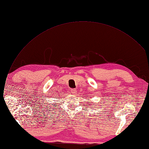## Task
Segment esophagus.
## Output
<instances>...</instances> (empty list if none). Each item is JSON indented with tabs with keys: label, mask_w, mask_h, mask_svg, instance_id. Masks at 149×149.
<instances>
[{
	"label": "esophagus",
	"mask_w": 149,
	"mask_h": 149,
	"mask_svg": "<svg viewBox=\"0 0 149 149\" xmlns=\"http://www.w3.org/2000/svg\"><path fill=\"white\" fill-rule=\"evenodd\" d=\"M71 92H72V94H75L77 93V91H76V90H75V89H72V90H71Z\"/></svg>",
	"instance_id": "1"
}]
</instances>
